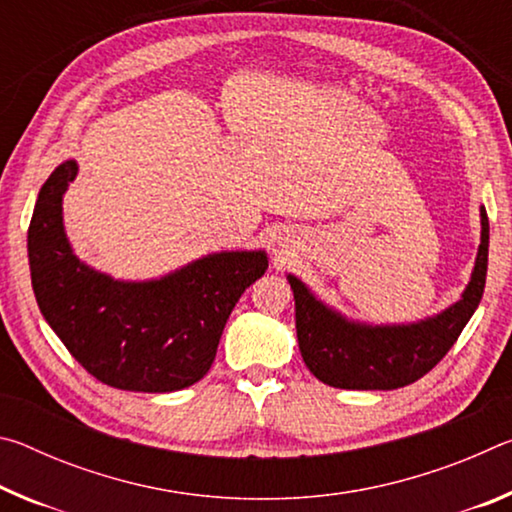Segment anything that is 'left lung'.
Instances as JSON below:
<instances>
[{
    "label": "left lung",
    "instance_id": "left-lung-1",
    "mask_svg": "<svg viewBox=\"0 0 512 512\" xmlns=\"http://www.w3.org/2000/svg\"><path fill=\"white\" fill-rule=\"evenodd\" d=\"M490 225L481 207V246L463 298L443 314L415 325L370 327L350 323L311 296L289 275L296 298V332L307 368L323 384L348 391H391L427 375L461 336L479 307L488 273Z\"/></svg>",
    "mask_w": 512,
    "mask_h": 512
}]
</instances>
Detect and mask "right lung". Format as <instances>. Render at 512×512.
<instances>
[{"label":"right lung","instance_id":"add662e5","mask_svg":"<svg viewBox=\"0 0 512 512\" xmlns=\"http://www.w3.org/2000/svg\"><path fill=\"white\" fill-rule=\"evenodd\" d=\"M76 178L67 160L42 185L29 225L38 307L69 354L119 391L171 393L207 375L223 327L268 259L216 253L151 282H117L74 257L63 228V194Z\"/></svg>","mask_w":512,"mask_h":512}]
</instances>
